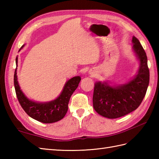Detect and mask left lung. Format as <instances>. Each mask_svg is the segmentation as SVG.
<instances>
[{"mask_svg":"<svg viewBox=\"0 0 159 159\" xmlns=\"http://www.w3.org/2000/svg\"><path fill=\"white\" fill-rule=\"evenodd\" d=\"M133 50L139 61L137 75L124 85L110 86L107 82H97L93 95V109L100 116L115 119L137 109L143 100L150 80L146 53L139 40L133 37Z\"/></svg>","mask_w":159,"mask_h":159,"instance_id":"1","label":"left lung"}]
</instances>
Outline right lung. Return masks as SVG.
I'll use <instances>...</instances> for the list:
<instances>
[{
	"label": "right lung",
	"instance_id": "obj_1",
	"mask_svg": "<svg viewBox=\"0 0 159 159\" xmlns=\"http://www.w3.org/2000/svg\"><path fill=\"white\" fill-rule=\"evenodd\" d=\"M20 48L19 51L23 48ZM16 67L18 66V57L16 59ZM17 67L14 72V87L19 103L24 111L29 116L40 122L50 124L61 120L66 116L68 109V103L71 96L79 86L80 81L79 76H74L67 80L63 87L62 92L55 100L48 102H37L27 98L22 90L17 79Z\"/></svg>",
	"mask_w": 159,
	"mask_h": 159
}]
</instances>
